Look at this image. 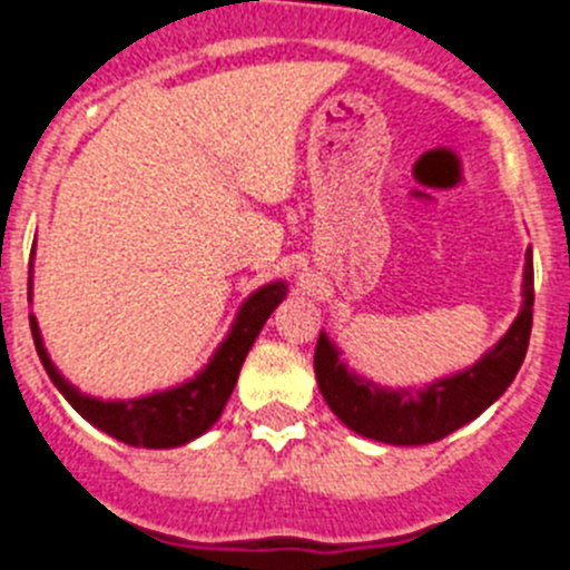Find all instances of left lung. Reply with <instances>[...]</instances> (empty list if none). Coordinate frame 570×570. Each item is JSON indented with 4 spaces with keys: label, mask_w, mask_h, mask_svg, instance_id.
<instances>
[{
    "label": "left lung",
    "mask_w": 570,
    "mask_h": 570,
    "mask_svg": "<svg viewBox=\"0 0 570 570\" xmlns=\"http://www.w3.org/2000/svg\"><path fill=\"white\" fill-rule=\"evenodd\" d=\"M534 321V261L525 253L522 309L511 330L491 352L465 372L434 381L425 389H381L363 381L341 363L337 348L321 332L315 346V377L323 400L337 420L368 440L392 445H423L458 432L460 425L480 417L520 372Z\"/></svg>",
    "instance_id": "left-lung-1"
}]
</instances>
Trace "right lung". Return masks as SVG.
I'll list each match as a JSON object with an SVG mask.
<instances>
[{
    "label": "right lung",
    "mask_w": 570,
    "mask_h": 570,
    "mask_svg": "<svg viewBox=\"0 0 570 570\" xmlns=\"http://www.w3.org/2000/svg\"><path fill=\"white\" fill-rule=\"evenodd\" d=\"M284 281L261 286L258 292H253L244 301L233 330L224 337L213 361L204 366V372H198L193 381L181 383V386L136 400H96L81 394L79 389L70 386L61 377L59 368L48 357L42 332H39V323H36L33 315H30V332H33L39 361H42L45 372L50 374L53 386L65 394V400L87 423H94L96 429L107 432L110 438L121 440L127 445H138V449H176V445L202 438L209 425L222 417L229 394L235 389V381H238L240 363H244L247 352L253 348L258 332L264 330L266 317L273 315V309L284 301Z\"/></svg>",
    "instance_id": "add662e5"
}]
</instances>
